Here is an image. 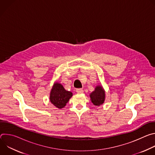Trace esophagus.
<instances>
[{
    "instance_id": "esophagus-1",
    "label": "esophagus",
    "mask_w": 155,
    "mask_h": 155,
    "mask_svg": "<svg viewBox=\"0 0 155 155\" xmlns=\"http://www.w3.org/2000/svg\"><path fill=\"white\" fill-rule=\"evenodd\" d=\"M76 92L78 93H83V90L81 89V88H78V89L76 90Z\"/></svg>"
}]
</instances>
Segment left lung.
I'll return each instance as SVG.
<instances>
[{
	"mask_svg": "<svg viewBox=\"0 0 155 155\" xmlns=\"http://www.w3.org/2000/svg\"><path fill=\"white\" fill-rule=\"evenodd\" d=\"M92 103L96 106H99L104 104L105 98V93L101 85H97L94 91L90 95Z\"/></svg>",
	"mask_w": 155,
	"mask_h": 155,
	"instance_id": "8db88e82",
	"label": "left lung"
}]
</instances>
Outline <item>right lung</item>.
<instances>
[{"label": "right lung", "mask_w": 155, "mask_h": 155, "mask_svg": "<svg viewBox=\"0 0 155 155\" xmlns=\"http://www.w3.org/2000/svg\"><path fill=\"white\" fill-rule=\"evenodd\" d=\"M72 96V93L66 91L63 86L58 82L54 83L50 92V100L56 107L62 108Z\"/></svg>", "instance_id": "obj_1"}]
</instances>
